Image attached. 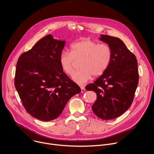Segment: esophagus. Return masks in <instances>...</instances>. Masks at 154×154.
I'll return each instance as SVG.
<instances>
[{"label":"esophagus","instance_id":"1","mask_svg":"<svg viewBox=\"0 0 154 154\" xmlns=\"http://www.w3.org/2000/svg\"><path fill=\"white\" fill-rule=\"evenodd\" d=\"M80 88H81V93H84L85 91V87L81 86H80Z\"/></svg>","mask_w":154,"mask_h":154}]
</instances>
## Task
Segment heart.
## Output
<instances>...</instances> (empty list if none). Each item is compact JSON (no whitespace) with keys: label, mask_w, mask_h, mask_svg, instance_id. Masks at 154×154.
Here are the masks:
<instances>
[{"label":"heart","mask_w":154,"mask_h":154,"mask_svg":"<svg viewBox=\"0 0 154 154\" xmlns=\"http://www.w3.org/2000/svg\"><path fill=\"white\" fill-rule=\"evenodd\" d=\"M112 57V51L107 44H99L91 39L76 42L71 46L70 52L63 51L60 55L61 70L68 75L74 71L75 61H80L81 69L72 75L73 80L83 85L88 82L93 75H102L107 69Z\"/></svg>","instance_id":"1"}]
</instances>
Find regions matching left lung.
Masks as SVG:
<instances>
[{"instance_id": "obj_1", "label": "left lung", "mask_w": 154, "mask_h": 154, "mask_svg": "<svg viewBox=\"0 0 154 154\" xmlns=\"http://www.w3.org/2000/svg\"><path fill=\"white\" fill-rule=\"evenodd\" d=\"M99 39L112 48V60L106 71L85 88L97 94L92 106L94 113L102 119H113L133 102L139 80L138 63L135 55L119 38L101 35Z\"/></svg>"}]
</instances>
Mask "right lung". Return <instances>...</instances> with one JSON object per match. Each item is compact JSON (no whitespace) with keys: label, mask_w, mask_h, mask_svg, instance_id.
Returning <instances> with one entry per match:
<instances>
[{"label":"right lung","mask_w":154,"mask_h":154,"mask_svg":"<svg viewBox=\"0 0 154 154\" xmlns=\"http://www.w3.org/2000/svg\"><path fill=\"white\" fill-rule=\"evenodd\" d=\"M65 41L48 35L18 58L14 86L24 107L43 121L58 118L80 88L61 70L59 58Z\"/></svg>","instance_id":"add662e5"}]
</instances>
